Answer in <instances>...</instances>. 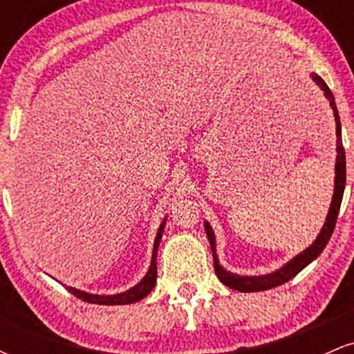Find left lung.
Returning <instances> with one entry per match:
<instances>
[{
    "mask_svg": "<svg viewBox=\"0 0 354 354\" xmlns=\"http://www.w3.org/2000/svg\"><path fill=\"white\" fill-rule=\"evenodd\" d=\"M313 81H315L318 86L324 91V96L330 100V104L335 111V120H336V136H338V156H336V178H335V194H333V201L330 206V213L326 216V223H324L323 230L316 238V241L313 243L310 248L303 251L301 254H298L296 258L291 259L288 265H284L281 270L274 271V273L266 274V276H238L226 271L225 268L219 266V261L216 258V246H214V234L213 230L208 223H205L206 234H208L211 251H213V263H214V271H216L219 281L226 286L231 288V290L241 291V293H254V291H265L271 290V288L279 286V284L290 281L291 278H295L303 268H306L313 259H316L321 254V251L324 250V246L330 241L333 230L336 226V219H338L341 200H343L344 193V185H346V156H344V148L343 141H341V121L338 115V108H336L335 96H333L331 89L328 88V84L324 83L323 78H319L318 75H311Z\"/></svg>",
    "mask_w": 354,
    "mask_h": 354,
    "instance_id": "1",
    "label": "left lung"
}]
</instances>
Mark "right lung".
Instances as JSON below:
<instances>
[{
  "label": "right lung",
  "mask_w": 354,
  "mask_h": 354,
  "mask_svg": "<svg viewBox=\"0 0 354 354\" xmlns=\"http://www.w3.org/2000/svg\"><path fill=\"white\" fill-rule=\"evenodd\" d=\"M163 230H165V223H161L160 230H158L156 239H154V246H153V259H151V266H149V271L146 273V276L141 279L140 283L136 284L135 288L131 290L124 291V293L120 295H113V296H100V295H89L84 293V291L75 290V288L66 286V290L70 291L71 295H75L76 298L83 299L86 303H93V304H108V306H113V304H129V303H136L140 299H143L145 296H148L151 293V290L154 288V283H156V254H158V246H160L161 236H163Z\"/></svg>",
  "instance_id": "obj_1"
}]
</instances>
